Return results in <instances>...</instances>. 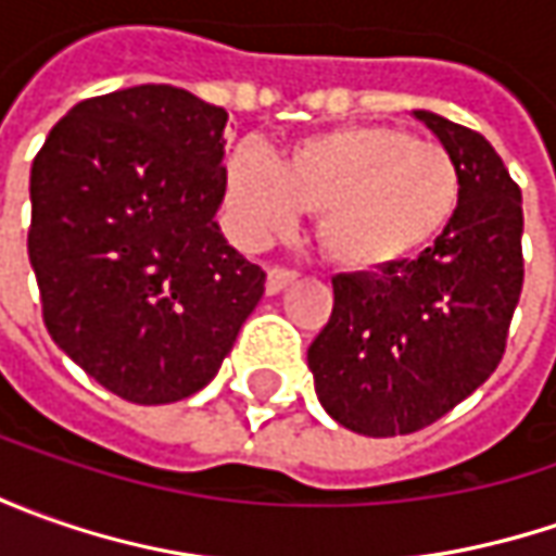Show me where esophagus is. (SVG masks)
Segmentation results:
<instances>
[{
  "label": "esophagus",
  "instance_id": "34e87169",
  "mask_svg": "<svg viewBox=\"0 0 556 556\" xmlns=\"http://www.w3.org/2000/svg\"><path fill=\"white\" fill-rule=\"evenodd\" d=\"M296 281V271L293 268H285V266H271L266 275V293H281V290L288 288Z\"/></svg>",
  "mask_w": 556,
  "mask_h": 556
}]
</instances>
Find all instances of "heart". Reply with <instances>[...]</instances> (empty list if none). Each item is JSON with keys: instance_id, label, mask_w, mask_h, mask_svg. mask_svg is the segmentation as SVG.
<instances>
[{"instance_id": "1", "label": "heart", "mask_w": 556, "mask_h": 556, "mask_svg": "<svg viewBox=\"0 0 556 556\" xmlns=\"http://www.w3.org/2000/svg\"><path fill=\"white\" fill-rule=\"evenodd\" d=\"M460 176L437 141L399 126H343L293 141L275 163L253 141L225 163L231 231L256 247L315 213L333 266L371 275L420 256L455 219Z\"/></svg>"}]
</instances>
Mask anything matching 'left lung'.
Wrapping results in <instances>:
<instances>
[{
    "mask_svg": "<svg viewBox=\"0 0 556 556\" xmlns=\"http://www.w3.org/2000/svg\"><path fill=\"white\" fill-rule=\"evenodd\" d=\"M415 117L458 166V213L412 263L337 275L309 346L318 402L362 437L424 430L482 387L523 290V201L502 157L467 126Z\"/></svg>",
    "mask_w": 556,
    "mask_h": 556,
    "instance_id": "8db88e82",
    "label": "left lung"
}]
</instances>
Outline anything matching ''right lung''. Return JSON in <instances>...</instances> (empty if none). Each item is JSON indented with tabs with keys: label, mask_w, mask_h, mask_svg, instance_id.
I'll return each mask as SVG.
<instances>
[{
	"label": "right lung",
	"mask_w": 556,
	"mask_h": 556,
	"mask_svg": "<svg viewBox=\"0 0 556 556\" xmlns=\"http://www.w3.org/2000/svg\"><path fill=\"white\" fill-rule=\"evenodd\" d=\"M225 123L223 108L148 83L79 101L33 161L42 321L126 402L203 390L266 290L216 223Z\"/></svg>",
	"instance_id": "right-lung-1"
}]
</instances>
